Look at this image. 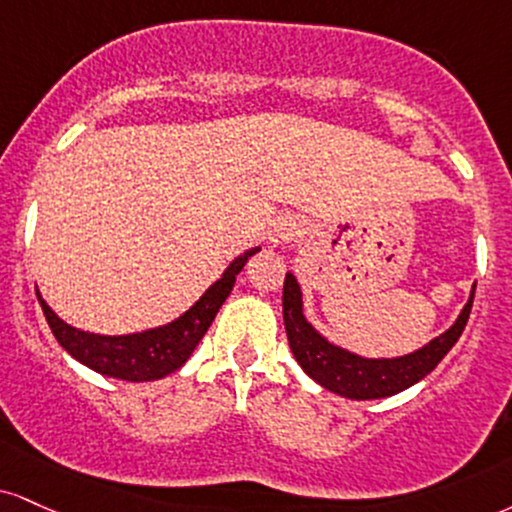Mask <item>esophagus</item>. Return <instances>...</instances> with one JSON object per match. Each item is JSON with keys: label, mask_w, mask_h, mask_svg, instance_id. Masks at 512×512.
<instances>
[{"label": "esophagus", "mask_w": 512, "mask_h": 512, "mask_svg": "<svg viewBox=\"0 0 512 512\" xmlns=\"http://www.w3.org/2000/svg\"><path fill=\"white\" fill-rule=\"evenodd\" d=\"M298 233H300V226L295 224V221L281 219V221H276L272 229H269V243L272 245L286 243V240H293Z\"/></svg>", "instance_id": "1"}]
</instances>
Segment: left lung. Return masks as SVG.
Wrapping results in <instances>:
<instances>
[{"mask_svg": "<svg viewBox=\"0 0 512 512\" xmlns=\"http://www.w3.org/2000/svg\"><path fill=\"white\" fill-rule=\"evenodd\" d=\"M474 300V286L470 298L455 322L443 334L424 343L412 353L396 357H365L353 350L336 346L329 338L307 322L303 310V291L295 276L288 272L283 281V324L291 350L310 379H315L326 391L350 400H377L389 398L410 389L422 381L446 357L470 317Z\"/></svg>", "mask_w": 512, "mask_h": 512, "instance_id": "1", "label": "left lung"}]
</instances>
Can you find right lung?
<instances>
[{
	"instance_id": "1",
	"label": "right lung",
	"mask_w": 512,
	"mask_h": 512,
	"mask_svg": "<svg viewBox=\"0 0 512 512\" xmlns=\"http://www.w3.org/2000/svg\"><path fill=\"white\" fill-rule=\"evenodd\" d=\"M262 248H250L238 255L224 274L219 276L212 286L207 288L183 315L171 319L169 324L155 326V329L135 331V334L123 336H102L92 331L76 329L66 324L57 312L45 303L38 291V300L42 312H45L49 329L59 346L71 357H76L80 365L90 367L92 372L104 374V377L123 379V381H155L166 374L176 372L178 367L186 365L193 355L197 343L207 334L209 324L217 317L219 307L229 298L236 283V274L245 267L255 252Z\"/></svg>"
}]
</instances>
